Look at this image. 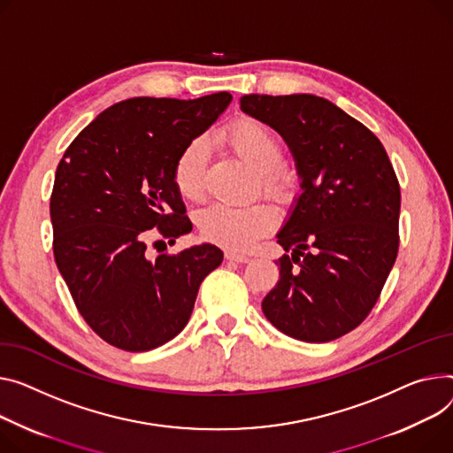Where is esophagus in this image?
I'll return each mask as SVG.
<instances>
[{
	"mask_svg": "<svg viewBox=\"0 0 453 453\" xmlns=\"http://www.w3.org/2000/svg\"><path fill=\"white\" fill-rule=\"evenodd\" d=\"M226 258L231 260V262H238V264H248V262H250V257L238 255V253H234V251H226Z\"/></svg>",
	"mask_w": 453,
	"mask_h": 453,
	"instance_id": "1",
	"label": "esophagus"
}]
</instances>
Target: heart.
I'll return each mask as SVG.
<instances>
[{
	"label": "heart",
	"mask_w": 453,
	"mask_h": 453,
	"mask_svg": "<svg viewBox=\"0 0 453 453\" xmlns=\"http://www.w3.org/2000/svg\"><path fill=\"white\" fill-rule=\"evenodd\" d=\"M226 142L238 157H242L260 178L262 189L279 202H289L295 195V176L280 167L284 143L280 136L257 118H238L226 129ZM207 164V142L191 140L174 162L173 180L178 193L188 200H196L203 191V174ZM200 234L234 251L250 250L257 240L267 234L275 224V213L264 202L231 205L213 202L195 215Z\"/></svg>",
	"instance_id": "heart-1"
}]
</instances>
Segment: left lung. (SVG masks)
Returning a JSON list of instances; mask_svg holds the SVG:
<instances>
[{"instance_id": "8db88e82", "label": "left lung", "mask_w": 453, "mask_h": 453, "mask_svg": "<svg viewBox=\"0 0 453 453\" xmlns=\"http://www.w3.org/2000/svg\"><path fill=\"white\" fill-rule=\"evenodd\" d=\"M240 109L284 138L303 189L277 234L291 255L277 260L262 311L296 341H335L370 315L395 264V171L380 140L326 98L246 95Z\"/></svg>"}]
</instances>
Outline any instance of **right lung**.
I'll list each match as a JSON object with an SVG mask.
<instances>
[{
  "mask_svg": "<svg viewBox=\"0 0 453 453\" xmlns=\"http://www.w3.org/2000/svg\"><path fill=\"white\" fill-rule=\"evenodd\" d=\"M233 96L131 98L96 116L59 160L50 195L54 260L85 322L111 346L155 349L182 331L202 280L222 264L213 244L147 257L157 233L174 244L193 226L174 162Z\"/></svg>",
  "mask_w": 453,
  "mask_h": 453,
  "instance_id": "add662e5",
  "label": "right lung"
}]
</instances>
